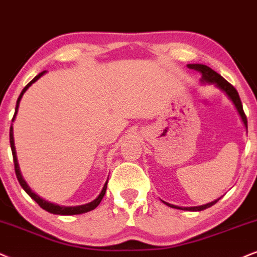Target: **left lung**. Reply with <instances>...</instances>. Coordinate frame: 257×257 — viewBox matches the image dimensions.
I'll use <instances>...</instances> for the list:
<instances>
[{
    "label": "left lung",
    "mask_w": 257,
    "mask_h": 257,
    "mask_svg": "<svg viewBox=\"0 0 257 257\" xmlns=\"http://www.w3.org/2000/svg\"><path fill=\"white\" fill-rule=\"evenodd\" d=\"M190 69L192 70H196L198 72H200L203 74V82H207V83H212V84H216L217 86L219 87L220 90H223L224 92L228 95V97L230 99L232 100V103L235 104L237 111H238L239 116H241L243 123H244L245 128L248 129V121H246V116L244 111H243V106H242V102H241V98H239V95L238 92H237V90L233 87L231 84H230L228 80H225L224 78L220 76L216 72V71H213L212 69H210L209 66H206V65H201V64H190L187 65ZM220 199V198H219ZM219 199H217L215 201H211V203L206 204V205H201V206H193V207H180V206H175V205H172V204H168L166 201H164L165 204H166L167 206L170 207H174V209H180V210H187V211H201V210H205L207 207L215 205V204L218 201Z\"/></svg>",
    "instance_id": "left-lung-1"
}]
</instances>
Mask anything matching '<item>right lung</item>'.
<instances>
[{
	"mask_svg": "<svg viewBox=\"0 0 257 257\" xmlns=\"http://www.w3.org/2000/svg\"><path fill=\"white\" fill-rule=\"evenodd\" d=\"M46 71H42L38 74V76H35L33 79L29 82L27 85L24 87V90L21 91L20 96H19L18 98V102H16V108H15V113L14 116H13V121H14L15 116H16V112H18V109H19V104H20V100L22 98V96H24V93L26 92V90L28 89L29 86L32 85L34 82H37V80L40 78L42 74H44ZM9 141H11V148H12V153H13V160H14V168H15V174H16V178H18L19 183L22 186V188L26 191V193L28 194L29 197L32 198V199H34L37 203L39 204V206L42 207L44 210L48 211V212L51 213H54V215H79V213H85V212H89V211L96 209L97 206L99 205V203L102 201L103 197H104L105 194V191H106V185H108V180H106V183L104 184V187H103L102 192L99 193V196L96 198L95 200H92L91 203L89 204H85V205H78V206H60V205H57V204H53V203H50V201L42 199L38 196L37 193H34L33 191L29 188V186L27 185V183L24 180V178H22V175L20 173V168H19V164H18V159H16V152H15V146H14V138H13V126L11 125V131H9Z\"/></svg>",
	"mask_w": 257,
	"mask_h": 257,
	"instance_id": "right-lung-1",
	"label": "right lung"
}]
</instances>
